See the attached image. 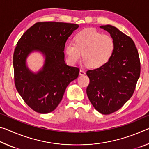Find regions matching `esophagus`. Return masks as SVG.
I'll list each match as a JSON object with an SVG mask.
<instances>
[{"label":"esophagus","mask_w":149,"mask_h":149,"mask_svg":"<svg viewBox=\"0 0 149 149\" xmlns=\"http://www.w3.org/2000/svg\"><path fill=\"white\" fill-rule=\"evenodd\" d=\"M84 74H85V72L84 70H83V69H80V71H79V75H84Z\"/></svg>","instance_id":"34e87169"}]
</instances>
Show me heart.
Returning <instances> with one entry per match:
<instances>
[{"mask_svg": "<svg viewBox=\"0 0 149 149\" xmlns=\"http://www.w3.org/2000/svg\"><path fill=\"white\" fill-rule=\"evenodd\" d=\"M115 49V41L112 37L95 29L87 28L77 33L75 42L65 45V52L71 63H77L82 54L85 64L98 68L109 61Z\"/></svg>", "mask_w": 149, "mask_h": 149, "instance_id": "1", "label": "heart"}]
</instances>
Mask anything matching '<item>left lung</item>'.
<instances>
[{
    "instance_id": "left-lung-1",
    "label": "left lung",
    "mask_w": 149,
    "mask_h": 149,
    "mask_svg": "<svg viewBox=\"0 0 149 149\" xmlns=\"http://www.w3.org/2000/svg\"><path fill=\"white\" fill-rule=\"evenodd\" d=\"M100 27L114 39L116 49L107 64L87 72L90 79L87 95L98 112L110 114L132 97L140 76L141 65L137 49L130 37L110 25Z\"/></svg>"
}]
</instances>
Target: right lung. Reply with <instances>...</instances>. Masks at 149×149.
Listing matches in <instances>:
<instances>
[{"label": "right lung", "mask_w": 149, "mask_h": 149, "mask_svg": "<svg viewBox=\"0 0 149 149\" xmlns=\"http://www.w3.org/2000/svg\"><path fill=\"white\" fill-rule=\"evenodd\" d=\"M79 25L47 22L35 24L17 42L13 56L16 89L29 107L40 114L55 110L68 85L77 79L79 69L64 61L65 42ZM39 52L45 57L42 68L30 70L26 61L29 54Z\"/></svg>", "instance_id": "obj_1"}]
</instances>
